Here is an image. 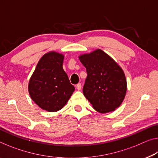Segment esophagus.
I'll return each mask as SVG.
<instances>
[{
	"mask_svg": "<svg viewBox=\"0 0 158 158\" xmlns=\"http://www.w3.org/2000/svg\"><path fill=\"white\" fill-rule=\"evenodd\" d=\"M76 87H77V89H78V90H81V84L80 83L77 84L76 85Z\"/></svg>",
	"mask_w": 158,
	"mask_h": 158,
	"instance_id": "obj_1",
	"label": "esophagus"
}]
</instances>
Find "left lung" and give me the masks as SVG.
Returning a JSON list of instances; mask_svg holds the SVG:
<instances>
[{
  "mask_svg": "<svg viewBox=\"0 0 158 158\" xmlns=\"http://www.w3.org/2000/svg\"><path fill=\"white\" fill-rule=\"evenodd\" d=\"M87 77L83 87L85 97L96 111H114L123 102L127 90L123 69L102 49L79 56Z\"/></svg>",
  "mask_w": 158,
  "mask_h": 158,
  "instance_id": "8db88e82",
  "label": "left lung"
}]
</instances>
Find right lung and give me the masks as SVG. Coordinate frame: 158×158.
<instances>
[{
    "instance_id": "right-lung-1",
    "label": "right lung",
    "mask_w": 158,
    "mask_h": 158,
    "mask_svg": "<svg viewBox=\"0 0 158 158\" xmlns=\"http://www.w3.org/2000/svg\"><path fill=\"white\" fill-rule=\"evenodd\" d=\"M64 56L55 52L47 53L40 60L30 79L28 90L32 101L49 112L60 110L74 91L62 68Z\"/></svg>"
}]
</instances>
